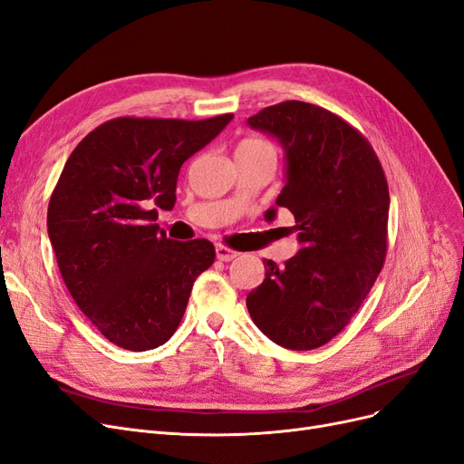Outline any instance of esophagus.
Listing matches in <instances>:
<instances>
[{"label":"esophagus","mask_w":464,"mask_h":464,"mask_svg":"<svg viewBox=\"0 0 464 464\" xmlns=\"http://www.w3.org/2000/svg\"><path fill=\"white\" fill-rule=\"evenodd\" d=\"M216 256L219 261H231L238 256V252H235L233 248H229L226 245H216Z\"/></svg>","instance_id":"esophagus-1"}]
</instances>
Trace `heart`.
I'll use <instances>...</instances> for the list:
<instances>
[{
  "instance_id": "1",
  "label": "heart",
  "mask_w": 464,
  "mask_h": 464,
  "mask_svg": "<svg viewBox=\"0 0 464 464\" xmlns=\"http://www.w3.org/2000/svg\"><path fill=\"white\" fill-rule=\"evenodd\" d=\"M276 150L275 146L266 138L259 136H248L243 138L235 148V157H246V159H256V157H273L275 159Z\"/></svg>"
}]
</instances>
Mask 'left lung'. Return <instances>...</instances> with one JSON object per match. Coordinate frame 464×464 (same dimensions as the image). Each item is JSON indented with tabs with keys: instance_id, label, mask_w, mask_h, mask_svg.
<instances>
[{
	"instance_id": "obj_1",
	"label": "left lung",
	"mask_w": 464,
	"mask_h": 464,
	"mask_svg": "<svg viewBox=\"0 0 464 464\" xmlns=\"http://www.w3.org/2000/svg\"><path fill=\"white\" fill-rule=\"evenodd\" d=\"M286 150L288 182L276 207L294 218L301 250L246 297L254 324L276 345H326L360 309L387 257L389 184L368 138L343 117L286 100L248 117ZM267 219L275 210H267Z\"/></svg>"
}]
</instances>
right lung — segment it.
Returning <instances> with one entry per match:
<instances>
[{"mask_svg":"<svg viewBox=\"0 0 464 464\" xmlns=\"http://www.w3.org/2000/svg\"><path fill=\"white\" fill-rule=\"evenodd\" d=\"M231 119L115 117L68 157L47 229L68 292L113 345L140 353L167 343L195 278L214 264L210 240H172L153 221L155 207H174L182 165Z\"/></svg>","mask_w":464,"mask_h":464,"instance_id":"right-lung-1","label":"right lung"}]
</instances>
